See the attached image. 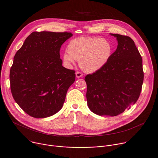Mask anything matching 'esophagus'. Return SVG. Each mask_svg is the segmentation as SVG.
Listing matches in <instances>:
<instances>
[{
    "mask_svg": "<svg viewBox=\"0 0 158 158\" xmlns=\"http://www.w3.org/2000/svg\"><path fill=\"white\" fill-rule=\"evenodd\" d=\"M76 77L77 78H80V77H81L83 76V74L82 73H81V72L77 71V72L76 73Z\"/></svg>",
    "mask_w": 158,
    "mask_h": 158,
    "instance_id": "obj_1",
    "label": "esophagus"
}]
</instances>
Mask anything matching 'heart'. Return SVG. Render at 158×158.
I'll return each instance as SVG.
<instances>
[{"mask_svg":"<svg viewBox=\"0 0 158 158\" xmlns=\"http://www.w3.org/2000/svg\"><path fill=\"white\" fill-rule=\"evenodd\" d=\"M112 43L99 37H78L71 40L68 45V52L63 56L64 62L70 65L75 60L86 72H95L106 65L112 57Z\"/></svg>","mask_w":158,"mask_h":158,"instance_id":"obj_1","label":"heart"}]
</instances>
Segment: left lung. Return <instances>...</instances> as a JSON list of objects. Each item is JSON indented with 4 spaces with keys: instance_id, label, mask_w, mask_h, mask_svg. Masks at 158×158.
Returning a JSON list of instances; mask_svg holds the SVG:
<instances>
[{
    "instance_id": "obj_1",
    "label": "left lung",
    "mask_w": 158,
    "mask_h": 158,
    "mask_svg": "<svg viewBox=\"0 0 158 158\" xmlns=\"http://www.w3.org/2000/svg\"><path fill=\"white\" fill-rule=\"evenodd\" d=\"M118 46L109 62L85 77L89 109L98 115L117 116L138 100L144 73L142 58L129 36L110 33Z\"/></svg>"
}]
</instances>
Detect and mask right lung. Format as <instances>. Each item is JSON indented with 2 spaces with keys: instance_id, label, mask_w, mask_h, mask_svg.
<instances>
[{
  "instance_id": "add662e5",
  "label": "right lung",
  "mask_w": 158,
  "mask_h": 158,
  "mask_svg": "<svg viewBox=\"0 0 158 158\" xmlns=\"http://www.w3.org/2000/svg\"><path fill=\"white\" fill-rule=\"evenodd\" d=\"M69 32L34 31L17 51L10 71V89L20 107L30 116H52L63 107L75 71L62 66L61 45Z\"/></svg>"
}]
</instances>
